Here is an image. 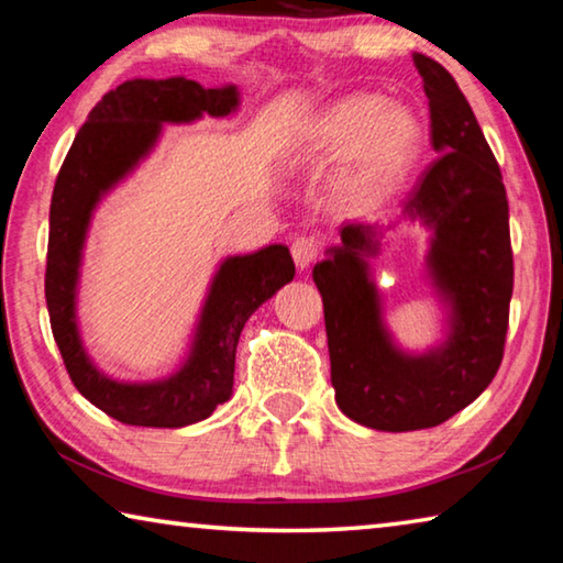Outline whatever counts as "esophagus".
<instances>
[{"label": "esophagus", "instance_id": "34e87169", "mask_svg": "<svg viewBox=\"0 0 563 563\" xmlns=\"http://www.w3.org/2000/svg\"><path fill=\"white\" fill-rule=\"evenodd\" d=\"M290 253H292L295 265H298L300 271H305V268H310V265L318 261L320 245H318V241H312V238H298V241L292 243Z\"/></svg>", "mask_w": 563, "mask_h": 563}]
</instances>
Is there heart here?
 I'll return each mask as SVG.
<instances>
[{
    "label": "heart",
    "instance_id": "1",
    "mask_svg": "<svg viewBox=\"0 0 563 563\" xmlns=\"http://www.w3.org/2000/svg\"><path fill=\"white\" fill-rule=\"evenodd\" d=\"M422 144L417 119L405 107L377 99H347L328 109L305 136L310 164H332L350 156L335 184L338 203L365 213L402 184Z\"/></svg>",
    "mask_w": 563,
    "mask_h": 563
}]
</instances>
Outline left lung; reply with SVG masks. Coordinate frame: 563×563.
<instances>
[{"instance_id": "8db88e82", "label": "left lung", "mask_w": 563, "mask_h": 563, "mask_svg": "<svg viewBox=\"0 0 563 563\" xmlns=\"http://www.w3.org/2000/svg\"><path fill=\"white\" fill-rule=\"evenodd\" d=\"M412 59L440 156L402 213L430 231L424 263L446 312L444 340L427 352L395 345L369 268L383 251L379 225H345L342 243L312 268L325 308L335 402L379 432L442 424L489 387L501 365L514 288L509 203L497 158L452 74L424 54Z\"/></svg>"}]
</instances>
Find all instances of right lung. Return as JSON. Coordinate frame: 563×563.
Here are the masks:
<instances>
[{
	"instance_id": "add662e5",
	"label": "right lung",
	"mask_w": 563,
	"mask_h": 563,
	"mask_svg": "<svg viewBox=\"0 0 563 563\" xmlns=\"http://www.w3.org/2000/svg\"><path fill=\"white\" fill-rule=\"evenodd\" d=\"M238 101L235 87L203 89L186 76L123 81L91 109L56 176L44 280L52 332L74 387L123 424L176 430L211 417L233 395L235 347L245 320L295 275L290 251L280 243L225 258L208 288L188 355L168 377L121 383L103 375L84 350L76 292L101 198L154 151L164 123H190L203 113L223 119Z\"/></svg>"
}]
</instances>
